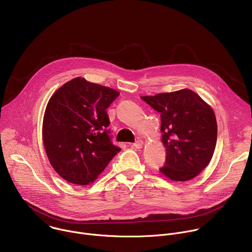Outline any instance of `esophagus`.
<instances>
[{
	"mask_svg": "<svg viewBox=\"0 0 252 252\" xmlns=\"http://www.w3.org/2000/svg\"><path fill=\"white\" fill-rule=\"evenodd\" d=\"M132 147L135 148V149H141V148L143 147V141H141V140L136 141V142L132 145Z\"/></svg>",
	"mask_w": 252,
	"mask_h": 252,
	"instance_id": "esophagus-1",
	"label": "esophagus"
}]
</instances>
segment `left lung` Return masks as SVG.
Wrapping results in <instances>:
<instances>
[{
    "label": "left lung",
    "mask_w": 252,
    "mask_h": 252,
    "mask_svg": "<svg viewBox=\"0 0 252 252\" xmlns=\"http://www.w3.org/2000/svg\"><path fill=\"white\" fill-rule=\"evenodd\" d=\"M141 98L161 114L166 163L160 172L175 182L196 177L210 164L216 149L218 125L213 108L187 88Z\"/></svg>",
    "instance_id": "obj_1"
}]
</instances>
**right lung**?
Instances as JSON below:
<instances>
[{
	"mask_svg": "<svg viewBox=\"0 0 252 252\" xmlns=\"http://www.w3.org/2000/svg\"><path fill=\"white\" fill-rule=\"evenodd\" d=\"M118 95L112 88L76 77L50 97L42 140L50 165L65 181L92 183L121 150L111 142L106 112Z\"/></svg>",
	"mask_w": 252,
	"mask_h": 252,
	"instance_id": "1",
	"label": "right lung"
}]
</instances>
